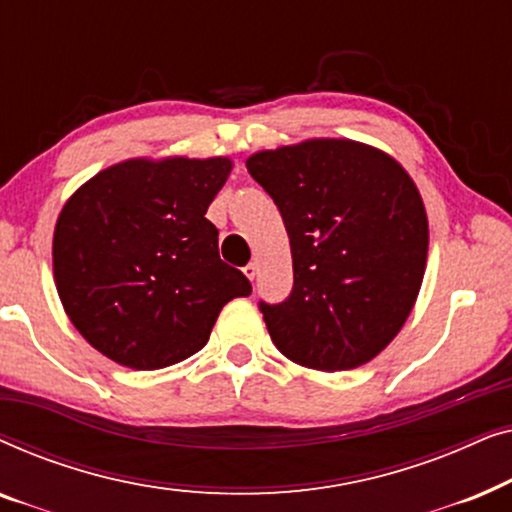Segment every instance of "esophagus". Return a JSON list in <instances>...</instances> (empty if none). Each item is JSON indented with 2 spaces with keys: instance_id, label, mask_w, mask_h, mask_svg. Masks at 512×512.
<instances>
[{
  "instance_id": "obj_1",
  "label": "esophagus",
  "mask_w": 512,
  "mask_h": 512,
  "mask_svg": "<svg viewBox=\"0 0 512 512\" xmlns=\"http://www.w3.org/2000/svg\"><path fill=\"white\" fill-rule=\"evenodd\" d=\"M244 275H247L251 282H254L256 279V275H258V265L256 263H249V265H244Z\"/></svg>"
}]
</instances>
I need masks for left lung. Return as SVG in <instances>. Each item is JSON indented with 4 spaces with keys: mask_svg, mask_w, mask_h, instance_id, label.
Instances as JSON below:
<instances>
[{
    "mask_svg": "<svg viewBox=\"0 0 512 512\" xmlns=\"http://www.w3.org/2000/svg\"><path fill=\"white\" fill-rule=\"evenodd\" d=\"M247 170L275 200L291 244L289 298L258 303L275 347L328 373L375 359L424 279L429 221L415 181L352 139L258 151Z\"/></svg>",
    "mask_w": 512,
    "mask_h": 512,
    "instance_id": "obj_1",
    "label": "left lung"
}]
</instances>
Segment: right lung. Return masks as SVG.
Here are the masks:
<instances>
[{
  "label": "right lung",
  "instance_id": "right-lung-1",
  "mask_svg": "<svg viewBox=\"0 0 512 512\" xmlns=\"http://www.w3.org/2000/svg\"><path fill=\"white\" fill-rule=\"evenodd\" d=\"M228 158L125 160L86 181L53 235L60 300L83 338L135 370L172 366L207 345L221 307L251 284L219 258L207 207Z\"/></svg>",
  "mask_w": 512,
  "mask_h": 512
}]
</instances>
